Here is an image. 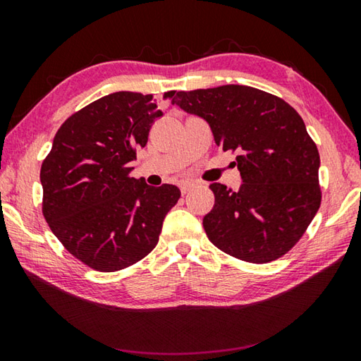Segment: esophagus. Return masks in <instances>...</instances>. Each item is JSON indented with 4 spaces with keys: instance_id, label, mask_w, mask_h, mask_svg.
<instances>
[{
    "instance_id": "obj_1",
    "label": "esophagus",
    "mask_w": 361,
    "mask_h": 361,
    "mask_svg": "<svg viewBox=\"0 0 361 361\" xmlns=\"http://www.w3.org/2000/svg\"><path fill=\"white\" fill-rule=\"evenodd\" d=\"M192 186H194V183H191V181H183L181 185H180V189H181L183 194H186V192L191 191Z\"/></svg>"
}]
</instances>
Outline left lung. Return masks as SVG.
<instances>
[{
  "label": "left lung",
  "instance_id": "1",
  "mask_svg": "<svg viewBox=\"0 0 361 361\" xmlns=\"http://www.w3.org/2000/svg\"><path fill=\"white\" fill-rule=\"evenodd\" d=\"M172 103L204 118L216 145L237 152L239 191L210 185L215 207L204 218L209 240L255 264L282 258L322 204L320 154L301 116L277 95L237 84L180 90Z\"/></svg>",
  "mask_w": 361,
  "mask_h": 361
}]
</instances>
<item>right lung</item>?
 Wrapping results in <instances>:
<instances>
[{
    "mask_svg": "<svg viewBox=\"0 0 361 361\" xmlns=\"http://www.w3.org/2000/svg\"><path fill=\"white\" fill-rule=\"evenodd\" d=\"M161 116L152 95H105L60 126L42 161V215L62 245L90 269L116 272L143 259L178 202L176 186L154 188L130 176L135 151L145 148Z\"/></svg>",
    "mask_w": 361,
    "mask_h": 361,
    "instance_id": "1",
    "label": "right lung"
}]
</instances>
